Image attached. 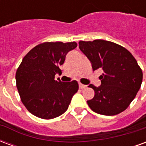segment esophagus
Here are the masks:
<instances>
[{"label": "esophagus", "instance_id": "1", "mask_svg": "<svg viewBox=\"0 0 146 146\" xmlns=\"http://www.w3.org/2000/svg\"><path fill=\"white\" fill-rule=\"evenodd\" d=\"M79 87H80V89H84V88H85L87 86L84 85V84H80V83Z\"/></svg>", "mask_w": 146, "mask_h": 146}]
</instances>
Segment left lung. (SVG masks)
<instances>
[{
  "mask_svg": "<svg viewBox=\"0 0 146 146\" xmlns=\"http://www.w3.org/2000/svg\"><path fill=\"white\" fill-rule=\"evenodd\" d=\"M80 51L92 62L93 70L102 69V84L94 89L89 107L105 116L119 114L128 107L140 89L142 71L131 53L122 46L104 40L79 42Z\"/></svg>",
  "mask_w": 146,
  "mask_h": 146,
  "instance_id": "8db88e82",
  "label": "left lung"
}]
</instances>
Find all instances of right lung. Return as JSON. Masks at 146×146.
Returning <instances> with one entry per match:
<instances>
[{
  "label": "right lung",
  "mask_w": 146,
  "mask_h": 146,
  "mask_svg": "<svg viewBox=\"0 0 146 146\" xmlns=\"http://www.w3.org/2000/svg\"><path fill=\"white\" fill-rule=\"evenodd\" d=\"M76 42H44L31 49L15 74L21 101L34 116L50 119L63 114L79 89L76 80L61 82L54 76L61 72L66 55L76 48Z\"/></svg>",
  "instance_id": "obj_1"
}]
</instances>
